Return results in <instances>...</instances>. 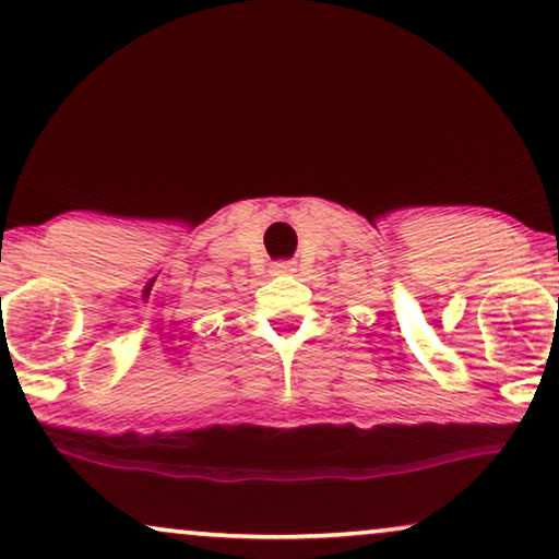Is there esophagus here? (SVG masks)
I'll use <instances>...</instances> for the list:
<instances>
[{
	"mask_svg": "<svg viewBox=\"0 0 559 559\" xmlns=\"http://www.w3.org/2000/svg\"><path fill=\"white\" fill-rule=\"evenodd\" d=\"M295 272V262H274L272 264V274H293Z\"/></svg>",
	"mask_w": 559,
	"mask_h": 559,
	"instance_id": "1",
	"label": "esophagus"
}]
</instances>
